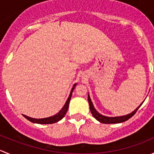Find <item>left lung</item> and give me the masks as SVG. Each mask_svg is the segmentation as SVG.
<instances>
[{
    "mask_svg": "<svg viewBox=\"0 0 154 154\" xmlns=\"http://www.w3.org/2000/svg\"><path fill=\"white\" fill-rule=\"evenodd\" d=\"M88 103H89V107L90 110H91V112L92 114L93 117L95 119H97L98 122H100V123L103 124H117V123H122V122H125L126 121H127L128 119H130V118L133 117L135 115V113L137 112V110L139 109V108L142 106V104L143 103H142V104L139 105L133 112L130 113V114L127 115V116H118V117H106V116H102L100 113H98L97 112V110L94 109V106H93V103L91 102V98H90L89 95H88Z\"/></svg>",
    "mask_w": 154,
    "mask_h": 154,
    "instance_id": "left-lung-1",
    "label": "left lung"
}]
</instances>
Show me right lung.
I'll return each mask as SVG.
<instances>
[{
	"label": "right lung",
	"mask_w": 154,
	"mask_h": 154,
	"mask_svg": "<svg viewBox=\"0 0 154 154\" xmlns=\"http://www.w3.org/2000/svg\"><path fill=\"white\" fill-rule=\"evenodd\" d=\"M76 83L73 86L72 89H71V93L69 94V97H68V100H66V103H65L64 106L62 108V109L57 114H56L55 116H51V117H48V118H45V119H32V118L28 117V116H26L24 115V118L27 119V120L29 121V122H32V123H36V124H40V125H47V124H54L56 123V122H58L59 121H60L61 119H63L64 118L65 115L66 114L68 111V105H69V102L70 100H71V95H72V92H73V90H74V87L76 86Z\"/></svg>",
	"instance_id": "1"
}]
</instances>
